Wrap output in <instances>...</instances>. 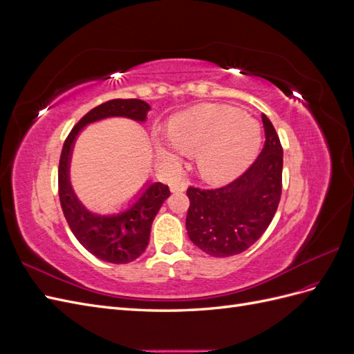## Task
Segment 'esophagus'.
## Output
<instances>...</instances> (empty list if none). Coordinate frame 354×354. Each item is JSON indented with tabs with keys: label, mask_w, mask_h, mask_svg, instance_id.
<instances>
[{
	"label": "esophagus",
	"mask_w": 354,
	"mask_h": 354,
	"mask_svg": "<svg viewBox=\"0 0 354 354\" xmlns=\"http://www.w3.org/2000/svg\"><path fill=\"white\" fill-rule=\"evenodd\" d=\"M187 186V181H174V183H171V192H185Z\"/></svg>",
	"instance_id": "34e87169"
}]
</instances>
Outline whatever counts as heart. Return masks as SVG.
I'll return each instance as SVG.
<instances>
[{"label":"heart","instance_id":"1","mask_svg":"<svg viewBox=\"0 0 354 354\" xmlns=\"http://www.w3.org/2000/svg\"><path fill=\"white\" fill-rule=\"evenodd\" d=\"M168 137L180 152L194 153L199 174L211 183L238 177L261 145V128L242 111L226 104H203L178 113L168 124ZM159 155L177 165L174 147L158 142Z\"/></svg>","mask_w":354,"mask_h":354}]
</instances>
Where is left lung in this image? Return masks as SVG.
<instances>
[{"label":"left lung","instance_id":"1","mask_svg":"<svg viewBox=\"0 0 354 354\" xmlns=\"http://www.w3.org/2000/svg\"><path fill=\"white\" fill-rule=\"evenodd\" d=\"M261 120L266 142L248 169L221 187L187 189V234L208 255L230 257L248 250L279 205L283 149L269 118L263 113Z\"/></svg>","mask_w":354,"mask_h":354}]
</instances>
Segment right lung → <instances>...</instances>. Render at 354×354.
I'll list each match as a JSON object with an SVG mask.
<instances>
[{
  "instance_id": "1",
  "label": "right lung",
  "mask_w": 354,
  "mask_h": 354,
  "mask_svg": "<svg viewBox=\"0 0 354 354\" xmlns=\"http://www.w3.org/2000/svg\"><path fill=\"white\" fill-rule=\"evenodd\" d=\"M149 109L151 106L138 99H113L95 106L72 128L63 143L59 160V199L72 233L88 252L113 264L131 263L145 252L153 218L169 196V189L162 183H155L147 187L130 209L120 216H95L81 205L69 183L68 168L72 145L81 128L90 122L108 116L145 121Z\"/></svg>"
}]
</instances>
